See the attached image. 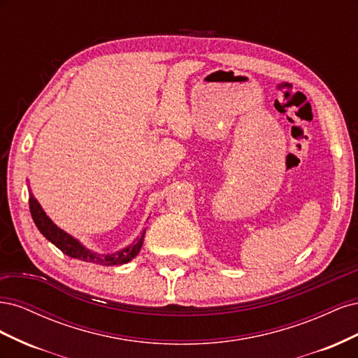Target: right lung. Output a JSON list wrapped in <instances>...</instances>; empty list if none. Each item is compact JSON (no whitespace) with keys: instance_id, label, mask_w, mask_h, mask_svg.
<instances>
[{"instance_id":"add662e5","label":"right lung","mask_w":358,"mask_h":358,"mask_svg":"<svg viewBox=\"0 0 358 358\" xmlns=\"http://www.w3.org/2000/svg\"><path fill=\"white\" fill-rule=\"evenodd\" d=\"M29 212H31L32 220H34L37 225V229L49 242H52L58 249H61L66 255L76 259H82V262H86V263H94L100 266L125 264L128 262H131V259L140 252V249H142V245H143L146 230L140 233V236L131 245H128L127 248L121 249V251H116L113 254L92 252L88 248H85L78 239H74L73 236L58 229V227L53 224L52 220L46 215V212L41 209L40 203L34 199L32 194H29Z\"/></svg>"}]
</instances>
